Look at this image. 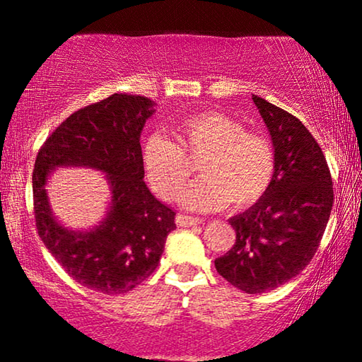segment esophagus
<instances>
[{
    "label": "esophagus",
    "instance_id": "1",
    "mask_svg": "<svg viewBox=\"0 0 362 362\" xmlns=\"http://www.w3.org/2000/svg\"><path fill=\"white\" fill-rule=\"evenodd\" d=\"M199 217H191V216H185V214H177L176 216V224L180 227H194L201 224Z\"/></svg>",
    "mask_w": 362,
    "mask_h": 362
}]
</instances>
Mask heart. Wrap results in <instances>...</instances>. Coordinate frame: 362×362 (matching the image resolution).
Returning <instances> with one entry per match:
<instances>
[{"label":"heart","instance_id":"b5f03b06","mask_svg":"<svg viewBox=\"0 0 362 362\" xmlns=\"http://www.w3.org/2000/svg\"><path fill=\"white\" fill-rule=\"evenodd\" d=\"M175 141L153 133L143 143L141 161L153 189L176 199L191 177V163L201 158L202 177L181 196L189 211L209 212L234 201L250 204L264 194L275 173V153L264 135L245 132L219 112H201L173 125Z\"/></svg>","mask_w":362,"mask_h":362}]
</instances>
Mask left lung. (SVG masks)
<instances>
[{"mask_svg": "<svg viewBox=\"0 0 362 362\" xmlns=\"http://www.w3.org/2000/svg\"><path fill=\"white\" fill-rule=\"evenodd\" d=\"M275 153L264 196L229 221L235 244L214 260L219 275L245 293L286 284L313 259L333 209V181L323 151L303 123L252 95Z\"/></svg>", "mask_w": 362, "mask_h": 362, "instance_id": "obj_1", "label": "left lung"}]
</instances>
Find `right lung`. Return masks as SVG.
Instances as JSON below:
<instances>
[{
    "mask_svg": "<svg viewBox=\"0 0 362 362\" xmlns=\"http://www.w3.org/2000/svg\"><path fill=\"white\" fill-rule=\"evenodd\" d=\"M155 105L146 97L113 93L72 113L37 153L33 173L37 234L74 280L98 293L123 295L146 280L176 229L175 212L143 181L140 135ZM72 165L103 172L111 191L106 217L90 230L61 225L48 202V177Z\"/></svg>",
    "mask_w": 362,
    "mask_h": 362,
    "instance_id": "1",
    "label": "right lung"
}]
</instances>
